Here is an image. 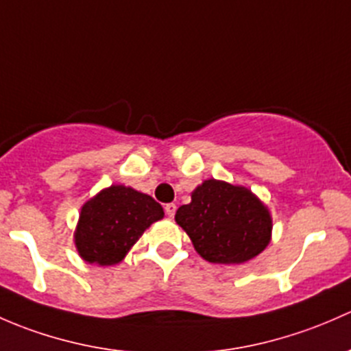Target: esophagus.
Wrapping results in <instances>:
<instances>
[{
	"label": "esophagus",
	"mask_w": 351,
	"mask_h": 351,
	"mask_svg": "<svg viewBox=\"0 0 351 351\" xmlns=\"http://www.w3.org/2000/svg\"><path fill=\"white\" fill-rule=\"evenodd\" d=\"M164 209H165V213H167V216H174L176 215V209H177V206L174 204V202H169V204H165L164 206Z\"/></svg>",
	"instance_id": "esophagus-1"
}]
</instances>
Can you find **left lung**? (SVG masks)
<instances>
[{
	"label": "left lung",
	"mask_w": 351,
	"mask_h": 351,
	"mask_svg": "<svg viewBox=\"0 0 351 351\" xmlns=\"http://www.w3.org/2000/svg\"><path fill=\"white\" fill-rule=\"evenodd\" d=\"M202 258L243 263L269 245L272 219L254 194L240 186L209 179L196 187L189 204L176 213Z\"/></svg>",
	"instance_id": "left-lung-1"
}]
</instances>
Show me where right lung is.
I'll list each match as a JSON object with an SVG mask.
<instances>
[{
  "mask_svg": "<svg viewBox=\"0 0 351 351\" xmlns=\"http://www.w3.org/2000/svg\"><path fill=\"white\" fill-rule=\"evenodd\" d=\"M162 218L164 209L149 194L111 186L82 206L74 234L75 247L86 262L114 265L143 231Z\"/></svg>",
  "mask_w": 351,
  "mask_h": 351,
  "instance_id": "add662e5",
  "label": "right lung"
}]
</instances>
